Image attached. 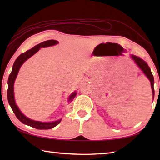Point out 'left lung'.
<instances>
[{
    "instance_id": "8db88e82",
    "label": "left lung",
    "mask_w": 160,
    "mask_h": 160,
    "mask_svg": "<svg viewBox=\"0 0 160 160\" xmlns=\"http://www.w3.org/2000/svg\"><path fill=\"white\" fill-rule=\"evenodd\" d=\"M131 58L134 61L135 64L137 65L138 67L142 70L143 73L145 74L146 77L148 78V80H150V84H151V88H152V96H153V99H154V96H155V90H154V77L152 74L151 70L150 68V67L148 66V63L142 60V58H140L139 57H138L134 55H131Z\"/></svg>"
}]
</instances>
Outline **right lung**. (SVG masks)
Returning a JSON list of instances; mask_svg holds the SVG:
<instances>
[{
	"instance_id": "1",
	"label": "right lung",
	"mask_w": 160,
	"mask_h": 160,
	"mask_svg": "<svg viewBox=\"0 0 160 160\" xmlns=\"http://www.w3.org/2000/svg\"><path fill=\"white\" fill-rule=\"evenodd\" d=\"M58 43V41L56 40H48V41L43 42L40 44H37L34 47L31 49L27 51L26 52L20 54L16 59L15 61L13 64L12 69L11 73L10 74L8 80V103L10 104V107H11L13 112L15 113L16 116L19 120H20L22 123L26 125L29 126L31 127H33L37 129H51L53 128V127H55L58 125V124L61 122V119H58L57 121H51V122H42V121H37L34 120H32L28 117L23 114L22 113L21 111L19 109L18 105L16 104L15 100V95H14V83L16 78L18 76V72L20 69V67L22 66L25 62L28 60L36 53L38 51H39L41 48H45V47H52L56 44H57ZM77 92L75 91L72 92L68 97V102L70 103V102L72 101V99L75 98V97L76 96Z\"/></svg>"
}]
</instances>
